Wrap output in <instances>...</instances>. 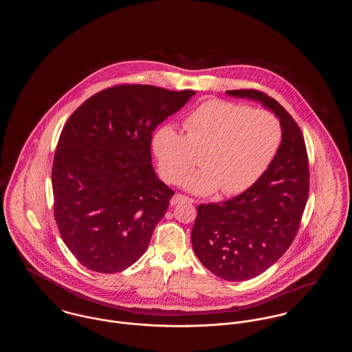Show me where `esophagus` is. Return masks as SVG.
<instances>
[{
  "instance_id": "1",
  "label": "esophagus",
  "mask_w": 352,
  "mask_h": 352,
  "mask_svg": "<svg viewBox=\"0 0 352 352\" xmlns=\"http://www.w3.org/2000/svg\"><path fill=\"white\" fill-rule=\"evenodd\" d=\"M170 203L173 206H177V204H182V203H194V199H191V198H188L186 195H182V194H177V195H174L171 198Z\"/></svg>"
}]
</instances>
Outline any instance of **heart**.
<instances>
[{
    "label": "heart",
    "instance_id": "1",
    "mask_svg": "<svg viewBox=\"0 0 352 352\" xmlns=\"http://www.w3.org/2000/svg\"><path fill=\"white\" fill-rule=\"evenodd\" d=\"M184 134L164 126L153 135L151 146L161 175L178 182L197 162L184 187L199 195L221 190L226 195L245 191L270 166L283 141V125L268 109L231 101H203L184 121Z\"/></svg>",
    "mask_w": 352,
    "mask_h": 352
}]
</instances>
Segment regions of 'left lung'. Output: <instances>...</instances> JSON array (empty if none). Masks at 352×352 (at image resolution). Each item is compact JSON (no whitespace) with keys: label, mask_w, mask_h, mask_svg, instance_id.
Returning <instances> with one entry per match:
<instances>
[{"label":"left lung","mask_w":352,"mask_h":352,"mask_svg":"<svg viewBox=\"0 0 352 352\" xmlns=\"http://www.w3.org/2000/svg\"><path fill=\"white\" fill-rule=\"evenodd\" d=\"M263 102L280 118L283 141L267 171L240 195L198 206L191 231L203 267L226 281H247L293 243L309 197V158L301 129L281 104L257 89L227 91Z\"/></svg>","instance_id":"1"}]
</instances>
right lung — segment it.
<instances>
[{
    "instance_id": "right-lung-1",
    "label": "right lung",
    "mask_w": 352,
    "mask_h": 352,
    "mask_svg": "<svg viewBox=\"0 0 352 352\" xmlns=\"http://www.w3.org/2000/svg\"><path fill=\"white\" fill-rule=\"evenodd\" d=\"M194 94L118 84L68 118L51 171L54 217L85 268L118 273L146 251L174 195L154 173L151 133Z\"/></svg>"
}]
</instances>
